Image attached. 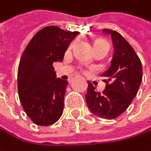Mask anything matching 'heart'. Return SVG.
<instances>
[{"instance_id":"b5f03b06","label":"heart","mask_w":151,"mask_h":151,"mask_svg":"<svg viewBox=\"0 0 151 151\" xmlns=\"http://www.w3.org/2000/svg\"><path fill=\"white\" fill-rule=\"evenodd\" d=\"M96 43H104V42H102V41H96V42H95V44H96Z\"/></svg>"}]
</instances>
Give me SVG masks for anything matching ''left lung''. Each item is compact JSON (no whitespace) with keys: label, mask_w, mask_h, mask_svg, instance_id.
<instances>
[{"label":"left lung","mask_w":151,"mask_h":151,"mask_svg":"<svg viewBox=\"0 0 151 151\" xmlns=\"http://www.w3.org/2000/svg\"><path fill=\"white\" fill-rule=\"evenodd\" d=\"M112 38L114 55L110 67L103 73L105 90L101 93L88 81L86 101L95 115L112 120L121 115L136 96L142 78V67L136 51L117 31L104 29Z\"/></svg>","instance_id":"obj_1"}]
</instances>
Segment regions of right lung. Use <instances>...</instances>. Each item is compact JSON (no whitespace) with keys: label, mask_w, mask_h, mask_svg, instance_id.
<instances>
[{"label":"right lung","mask_w":151,"mask_h":151,"mask_svg":"<svg viewBox=\"0 0 151 151\" xmlns=\"http://www.w3.org/2000/svg\"><path fill=\"white\" fill-rule=\"evenodd\" d=\"M78 32L48 26L39 30L25 48L18 66L20 101L37 125L49 126L62 115L67 80L57 78L53 63L62 61Z\"/></svg>","instance_id":"1"}]
</instances>
